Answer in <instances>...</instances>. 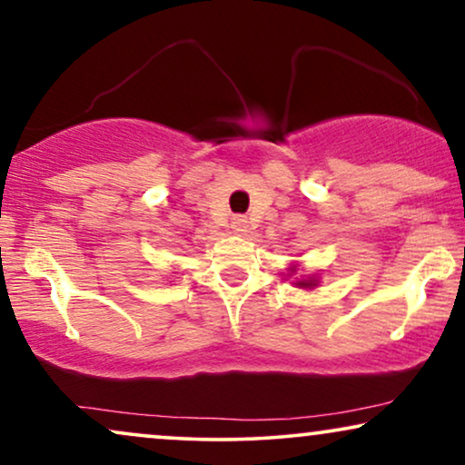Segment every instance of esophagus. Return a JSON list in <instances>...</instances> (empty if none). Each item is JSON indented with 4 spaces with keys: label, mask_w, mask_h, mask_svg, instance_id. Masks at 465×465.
<instances>
[{
    "label": "esophagus",
    "mask_w": 465,
    "mask_h": 465,
    "mask_svg": "<svg viewBox=\"0 0 465 465\" xmlns=\"http://www.w3.org/2000/svg\"><path fill=\"white\" fill-rule=\"evenodd\" d=\"M246 227H249V221H246V216H233L232 221V229L236 233H244Z\"/></svg>",
    "instance_id": "1"
}]
</instances>
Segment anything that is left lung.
Returning <instances> with one entry per match:
<instances>
[{
    "mask_svg": "<svg viewBox=\"0 0 465 465\" xmlns=\"http://www.w3.org/2000/svg\"><path fill=\"white\" fill-rule=\"evenodd\" d=\"M293 270V268H292ZM317 281L315 279H304V281H296V287H315Z\"/></svg>",
    "mask_w": 465,
    "mask_h": 465,
    "instance_id": "obj_1",
    "label": "left lung"
}]
</instances>
